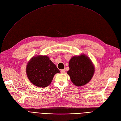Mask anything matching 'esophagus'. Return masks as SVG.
Listing matches in <instances>:
<instances>
[{
    "label": "esophagus",
    "instance_id": "esophagus-1",
    "mask_svg": "<svg viewBox=\"0 0 121 121\" xmlns=\"http://www.w3.org/2000/svg\"><path fill=\"white\" fill-rule=\"evenodd\" d=\"M60 72H61V73H63V74H64V73H65V69H61V70H60Z\"/></svg>",
    "mask_w": 121,
    "mask_h": 121
}]
</instances>
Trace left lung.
Instances as JSON below:
<instances>
[{
	"label": "left lung",
	"mask_w": 121,
	"mask_h": 121,
	"mask_svg": "<svg viewBox=\"0 0 121 121\" xmlns=\"http://www.w3.org/2000/svg\"><path fill=\"white\" fill-rule=\"evenodd\" d=\"M68 74L72 82L77 86L88 83L94 73V66L90 60L85 55L72 57L69 61Z\"/></svg>",
	"instance_id": "8db88e82"
}]
</instances>
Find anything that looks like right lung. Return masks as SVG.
Listing matches in <instances>:
<instances>
[{"instance_id": "obj_1", "label": "right lung", "mask_w": 121, "mask_h": 121, "mask_svg": "<svg viewBox=\"0 0 121 121\" xmlns=\"http://www.w3.org/2000/svg\"><path fill=\"white\" fill-rule=\"evenodd\" d=\"M28 78L32 84L39 87H45L52 82L53 76L60 70L47 56L33 57L27 65Z\"/></svg>"}]
</instances>
